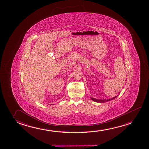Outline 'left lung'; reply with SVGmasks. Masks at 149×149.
I'll return each instance as SVG.
<instances>
[{"instance_id": "8db88e82", "label": "left lung", "mask_w": 149, "mask_h": 149, "mask_svg": "<svg viewBox=\"0 0 149 149\" xmlns=\"http://www.w3.org/2000/svg\"><path fill=\"white\" fill-rule=\"evenodd\" d=\"M118 96H115V97H113L112 98L110 99H103V100H99V99H94L93 97H90V99L92 100V101L95 102H97V103H105L106 102H108V101H111L113 99H115Z\"/></svg>"}]
</instances>
